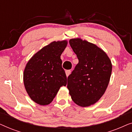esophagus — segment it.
Listing matches in <instances>:
<instances>
[{
    "instance_id": "1",
    "label": "esophagus",
    "mask_w": 132,
    "mask_h": 132,
    "mask_svg": "<svg viewBox=\"0 0 132 132\" xmlns=\"http://www.w3.org/2000/svg\"><path fill=\"white\" fill-rule=\"evenodd\" d=\"M65 73H66V76H67V77H68V76L70 75V74L71 73V70H66V71H65Z\"/></svg>"
}]
</instances>
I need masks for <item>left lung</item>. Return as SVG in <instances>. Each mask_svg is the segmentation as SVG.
Returning <instances> with one entry per match:
<instances>
[{"mask_svg": "<svg viewBox=\"0 0 132 132\" xmlns=\"http://www.w3.org/2000/svg\"><path fill=\"white\" fill-rule=\"evenodd\" d=\"M69 43L79 63L68 77L67 88L76 104L87 107L104 94L112 65L107 54L96 45L80 38L71 39Z\"/></svg>", "mask_w": 132, "mask_h": 132, "instance_id": "left-lung-1", "label": "left lung"}]
</instances>
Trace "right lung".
Instances as JSON below:
<instances>
[{"instance_id":"right-lung-1","label":"right lung","mask_w":132,"mask_h":132,"mask_svg":"<svg viewBox=\"0 0 132 132\" xmlns=\"http://www.w3.org/2000/svg\"><path fill=\"white\" fill-rule=\"evenodd\" d=\"M67 41H53L36 53L27 63L23 82L29 96L40 105L50 104L61 86H66L67 76L61 55Z\"/></svg>"}]
</instances>
